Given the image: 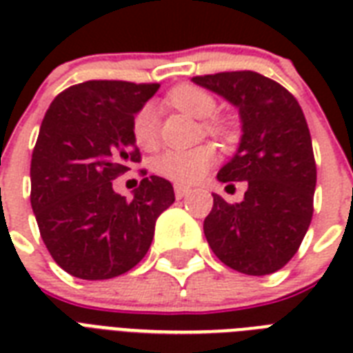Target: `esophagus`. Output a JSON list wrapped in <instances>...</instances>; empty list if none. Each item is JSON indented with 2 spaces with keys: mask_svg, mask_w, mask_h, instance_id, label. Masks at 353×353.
Instances as JSON below:
<instances>
[{
  "mask_svg": "<svg viewBox=\"0 0 353 353\" xmlns=\"http://www.w3.org/2000/svg\"><path fill=\"white\" fill-rule=\"evenodd\" d=\"M174 192H176L177 199H181V198H185L187 194H190V187H185V185H176V187H174Z\"/></svg>",
  "mask_w": 353,
  "mask_h": 353,
  "instance_id": "esophagus-1",
  "label": "esophagus"
}]
</instances>
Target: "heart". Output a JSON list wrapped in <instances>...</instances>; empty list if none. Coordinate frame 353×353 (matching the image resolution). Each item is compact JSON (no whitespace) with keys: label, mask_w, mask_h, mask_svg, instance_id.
<instances>
[{"label":"heart","mask_w":353,"mask_h":353,"mask_svg":"<svg viewBox=\"0 0 353 353\" xmlns=\"http://www.w3.org/2000/svg\"><path fill=\"white\" fill-rule=\"evenodd\" d=\"M172 106L188 113L196 119H210L216 113V99L209 91L198 85H177L168 93ZM209 133H225V124L207 122ZM132 132L135 143L144 150L154 148L159 132V115L154 104H144L133 117ZM216 150L210 144H201L190 150H166L154 159V170L157 176L166 177L177 185H192L207 176L216 163Z\"/></svg>","instance_id":"obj_1"}]
</instances>
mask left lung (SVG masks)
<instances>
[{
	"instance_id": "obj_1",
	"label": "left lung",
	"mask_w": 353,
	"mask_h": 353,
	"mask_svg": "<svg viewBox=\"0 0 353 353\" xmlns=\"http://www.w3.org/2000/svg\"><path fill=\"white\" fill-rule=\"evenodd\" d=\"M194 84L238 108L240 144L218 181H243L240 203L214 196L203 231L210 249L234 271L262 276L299 251L313 216L317 166L299 102L274 80L254 71L194 77Z\"/></svg>"
}]
</instances>
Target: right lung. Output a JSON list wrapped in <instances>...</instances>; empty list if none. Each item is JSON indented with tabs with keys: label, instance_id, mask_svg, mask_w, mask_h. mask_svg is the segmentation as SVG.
<instances>
[{
	"label": "right lung",
	"instance_id": "obj_1",
	"mask_svg": "<svg viewBox=\"0 0 353 353\" xmlns=\"http://www.w3.org/2000/svg\"><path fill=\"white\" fill-rule=\"evenodd\" d=\"M159 84L90 80L62 91L41 121L30 159V205L54 262L82 280L135 268L155 221L174 203L172 183L144 177L133 199L113 179L139 163L132 122Z\"/></svg>",
	"mask_w": 353,
	"mask_h": 353
}]
</instances>
